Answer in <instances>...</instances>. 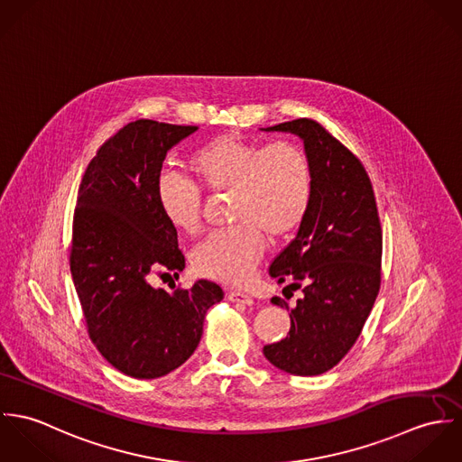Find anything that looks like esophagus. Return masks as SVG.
I'll use <instances>...</instances> for the list:
<instances>
[{
  "instance_id": "1",
  "label": "esophagus",
  "mask_w": 462,
  "mask_h": 462,
  "mask_svg": "<svg viewBox=\"0 0 462 462\" xmlns=\"http://www.w3.org/2000/svg\"><path fill=\"white\" fill-rule=\"evenodd\" d=\"M227 297H229V300L238 302V304H245V306L254 304V299H253L251 295L244 293V291H229V293H227Z\"/></svg>"
}]
</instances>
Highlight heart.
<instances>
[{"label": "heart", "mask_w": 462, "mask_h": 462, "mask_svg": "<svg viewBox=\"0 0 462 462\" xmlns=\"http://www.w3.org/2000/svg\"><path fill=\"white\" fill-rule=\"evenodd\" d=\"M189 169L199 183L231 196V220L238 226L208 236L192 254L199 275L244 284L263 256L266 237L288 236L302 222L311 198V165L290 142L260 143L217 136L198 147ZM156 198L165 218L187 235L202 229V196L196 183L162 174Z\"/></svg>", "instance_id": "1"}]
</instances>
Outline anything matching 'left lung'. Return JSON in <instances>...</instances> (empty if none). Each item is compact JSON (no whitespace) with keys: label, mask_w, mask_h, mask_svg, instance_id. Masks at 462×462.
<instances>
[{"label":"left lung","mask_w":462,"mask_h":462,"mask_svg":"<svg viewBox=\"0 0 462 462\" xmlns=\"http://www.w3.org/2000/svg\"><path fill=\"white\" fill-rule=\"evenodd\" d=\"M262 132L291 133L311 165V198L297 236L268 272L286 288H302L284 339L264 345V357L291 375H320L359 337L381 288L383 231L363 163L326 128L297 119Z\"/></svg>","instance_id":"1"}]
</instances>
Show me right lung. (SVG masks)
<instances>
[{
  "label": "right lung",
  "instance_id": "1",
  "mask_svg": "<svg viewBox=\"0 0 462 462\" xmlns=\"http://www.w3.org/2000/svg\"><path fill=\"white\" fill-rule=\"evenodd\" d=\"M198 130L149 119L126 125L99 147L78 190L72 282L92 343L134 379L181 366L198 348L206 311L224 299L222 288L204 279L174 291L147 281L185 268L156 183L167 152Z\"/></svg>",
  "mask_w": 462,
  "mask_h": 462
}]
</instances>
